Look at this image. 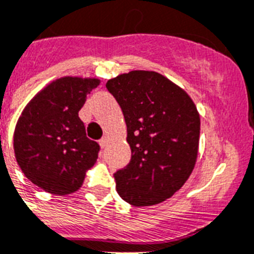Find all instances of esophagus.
Instances as JSON below:
<instances>
[{"label": "esophagus", "instance_id": "34e87169", "mask_svg": "<svg viewBox=\"0 0 254 254\" xmlns=\"http://www.w3.org/2000/svg\"><path fill=\"white\" fill-rule=\"evenodd\" d=\"M99 144H100L101 148H105L106 144H108V138L103 137V138H101V140H99Z\"/></svg>", "mask_w": 254, "mask_h": 254}]
</instances>
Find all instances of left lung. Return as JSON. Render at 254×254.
<instances>
[{
    "label": "left lung",
    "instance_id": "obj_1",
    "mask_svg": "<svg viewBox=\"0 0 254 254\" xmlns=\"http://www.w3.org/2000/svg\"><path fill=\"white\" fill-rule=\"evenodd\" d=\"M125 116L129 163L114 173L121 198L158 204L183 188L198 157L200 118L183 88L157 71L132 70L106 82Z\"/></svg>",
    "mask_w": 254,
    "mask_h": 254
}]
</instances>
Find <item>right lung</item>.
I'll list each match as a JSON object with an SVG mask.
<instances>
[{
    "mask_svg": "<svg viewBox=\"0 0 254 254\" xmlns=\"http://www.w3.org/2000/svg\"><path fill=\"white\" fill-rule=\"evenodd\" d=\"M99 84L95 78H60L21 113L14 132L15 158L25 177L45 191H77L96 162L100 146L86 136L78 112Z\"/></svg>",
    "mask_w": 254,
    "mask_h": 254,
    "instance_id": "obj_1",
    "label": "right lung"
}]
</instances>
